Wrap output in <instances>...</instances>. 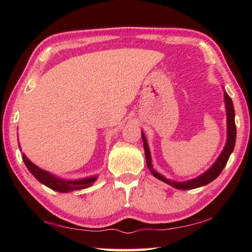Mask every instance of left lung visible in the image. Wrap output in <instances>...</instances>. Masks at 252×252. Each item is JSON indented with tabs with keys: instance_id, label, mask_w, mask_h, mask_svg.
Instances as JSON below:
<instances>
[{
	"instance_id": "8db88e82",
	"label": "left lung",
	"mask_w": 252,
	"mask_h": 252,
	"mask_svg": "<svg viewBox=\"0 0 252 252\" xmlns=\"http://www.w3.org/2000/svg\"><path fill=\"white\" fill-rule=\"evenodd\" d=\"M224 103H225V111H227V126H228V130H227L228 135H227V142H225V146L218 159H217L215 163L212 164V167L210 169H208L206 172L201 174V176H199L194 179H191V180L177 182V181L169 180V179L164 178L162 174L158 173L152 167L150 150H149L146 135H144V133L142 132V140H143L144 153H146L147 165H148V169L150 170L153 176H155L157 179H159V180L168 183L169 186L176 188V189H179V190H190V189H195V188L206 186L208 183L212 182L217 177L219 176L221 171L223 170L224 165L227 164L230 155H231L233 151L234 144H236V135H237L236 122H234L233 103H232L231 97L228 95L227 92H224Z\"/></svg>"
}]
</instances>
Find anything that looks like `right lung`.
Here are the masks:
<instances>
[{
	"instance_id": "right-lung-1",
	"label": "right lung",
	"mask_w": 252,
	"mask_h": 252,
	"mask_svg": "<svg viewBox=\"0 0 252 252\" xmlns=\"http://www.w3.org/2000/svg\"><path fill=\"white\" fill-rule=\"evenodd\" d=\"M22 159L25 165H27V168L29 169V171L36 178V180H39L41 183H43L44 186L50 188V189L58 191V192L66 193L70 192V191L84 189V188L92 186L93 182L96 180V177L80 179V180H64V179L55 177L50 172L44 171V170L36 167L35 164H33L32 162L25 157L24 153L22 155Z\"/></svg>"
}]
</instances>
